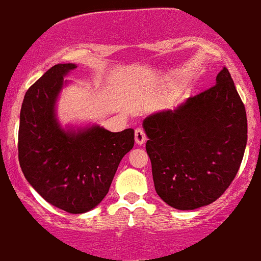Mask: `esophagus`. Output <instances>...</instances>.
Segmentation results:
<instances>
[{"label":"esophagus","mask_w":261,"mask_h":261,"mask_svg":"<svg viewBox=\"0 0 261 261\" xmlns=\"http://www.w3.org/2000/svg\"><path fill=\"white\" fill-rule=\"evenodd\" d=\"M135 141L138 145L145 144V141H146V134H145L144 128H141V127L136 128L135 130Z\"/></svg>","instance_id":"1"}]
</instances>
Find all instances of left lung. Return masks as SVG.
Returning a JSON list of instances; mask_svg holds the SVG:
<instances>
[{"mask_svg": "<svg viewBox=\"0 0 261 261\" xmlns=\"http://www.w3.org/2000/svg\"><path fill=\"white\" fill-rule=\"evenodd\" d=\"M158 195L177 210L215 201L237 176L248 140V120L229 70L215 86L179 108L150 115L142 123Z\"/></svg>", "mask_w": 261, "mask_h": 261, "instance_id": "1", "label": "left lung"}]
</instances>
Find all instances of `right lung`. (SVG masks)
I'll return each mask as SVG.
<instances>
[{"instance_id":"obj_1","label":"right lung","mask_w":261,"mask_h":261,"mask_svg":"<svg viewBox=\"0 0 261 261\" xmlns=\"http://www.w3.org/2000/svg\"><path fill=\"white\" fill-rule=\"evenodd\" d=\"M75 64L52 66L27 90L18 128V160L30 185L54 206L82 214L97 206L120 161L134 147L133 128L111 133L98 125L65 130L56 117L64 77Z\"/></svg>"}]
</instances>
